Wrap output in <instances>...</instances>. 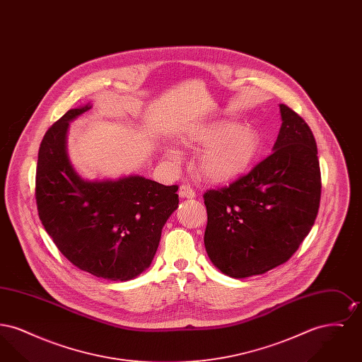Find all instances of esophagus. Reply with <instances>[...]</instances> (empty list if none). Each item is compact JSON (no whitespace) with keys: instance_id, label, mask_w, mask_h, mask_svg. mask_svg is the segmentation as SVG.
<instances>
[{"instance_id":"34e87169","label":"esophagus","mask_w":362,"mask_h":362,"mask_svg":"<svg viewBox=\"0 0 362 362\" xmlns=\"http://www.w3.org/2000/svg\"><path fill=\"white\" fill-rule=\"evenodd\" d=\"M179 197L180 198H187V199H192L195 198V191L189 187V185H183L179 189Z\"/></svg>"}]
</instances>
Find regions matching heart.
Returning <instances> with one entry per match:
<instances>
[{"label": "heart", "mask_w": 362, "mask_h": 362, "mask_svg": "<svg viewBox=\"0 0 362 362\" xmlns=\"http://www.w3.org/2000/svg\"><path fill=\"white\" fill-rule=\"evenodd\" d=\"M191 148H202L197 157V168L206 180L228 183L238 179L255 161L262 138L258 130L238 122L218 121L201 126L183 138ZM170 160H179L180 153L165 148Z\"/></svg>", "instance_id": "1"}]
</instances>
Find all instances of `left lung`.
<instances>
[{
  "label": "left lung",
  "instance_id": "8db88e82",
  "mask_svg": "<svg viewBox=\"0 0 362 362\" xmlns=\"http://www.w3.org/2000/svg\"><path fill=\"white\" fill-rule=\"evenodd\" d=\"M273 153L229 187L205 192V248L232 278L263 274L285 263L310 233L320 202V168L310 126L279 104Z\"/></svg>",
  "mask_w": 362,
  "mask_h": 362
}]
</instances>
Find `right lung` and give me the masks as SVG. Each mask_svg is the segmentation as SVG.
Returning a JSON list of instances; mask_svg holds the SVG:
<instances>
[{
    "label": "right lung",
    "mask_w": 362,
    "mask_h": 362,
    "mask_svg": "<svg viewBox=\"0 0 362 362\" xmlns=\"http://www.w3.org/2000/svg\"><path fill=\"white\" fill-rule=\"evenodd\" d=\"M92 105L69 110L42 139L36 167V205L46 232L64 257L92 276L129 281L155 258L163 226L177 209V186L141 175L83 177L70 163V122Z\"/></svg>",
    "instance_id": "right-lung-1"
}]
</instances>
